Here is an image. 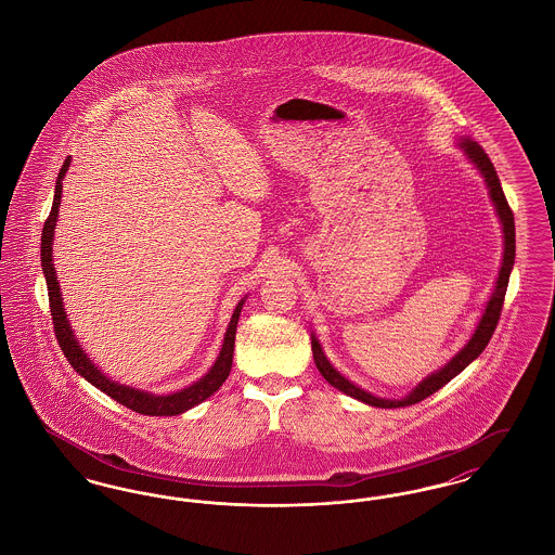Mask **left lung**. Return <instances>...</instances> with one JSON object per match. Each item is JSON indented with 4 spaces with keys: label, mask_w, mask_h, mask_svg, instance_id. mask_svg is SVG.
Masks as SVG:
<instances>
[{
    "label": "left lung",
    "mask_w": 555,
    "mask_h": 555,
    "mask_svg": "<svg viewBox=\"0 0 555 555\" xmlns=\"http://www.w3.org/2000/svg\"><path fill=\"white\" fill-rule=\"evenodd\" d=\"M460 147L464 150V154L480 170L485 183L489 186L491 202H493V206L498 210V216H500L503 227V260L502 268H500V276H498V283H495V291H493V295H491V299H489V304L485 308V314H482L478 326H476L473 339L464 345V349H460L443 369L433 372L430 376H426L423 383L410 396H405L403 399H383V397H374L369 391L356 387L351 380H347L337 370L333 369V364L326 360L322 347L318 344L317 337L312 335L314 362H317V369L320 370V374L326 378V383H331L335 389L344 391L345 396L360 399V401L374 405V408H405V405L418 403V401H423L426 397L433 396L435 391H439L443 385H448L453 376H457L462 370L466 369L473 360H476L482 353V349L491 341V337H493V333L498 328L500 317H502L503 299H505V291H507V283H509V272H512L514 258H516L514 211L507 206V199L503 195L502 183H500V177L495 172V166L491 164V159L485 154V150L473 139H462Z\"/></svg>",
    "instance_id": "1"
}]
</instances>
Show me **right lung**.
Instances as JSON below:
<instances>
[{
	"label": "right lung",
	"instance_id": "add662e5",
	"mask_svg": "<svg viewBox=\"0 0 555 555\" xmlns=\"http://www.w3.org/2000/svg\"><path fill=\"white\" fill-rule=\"evenodd\" d=\"M68 166H70V158H66V162L60 168V175H57V181H55V193H53L52 211H50V216L43 224V233H41V266H43V274H46V281H48L50 312H52L53 331H55L57 345L64 351L70 366L77 370L85 380H89L93 387L102 389L106 396L116 399L118 403L127 405L132 412L143 414V416H177V414H183L186 410H191L193 405L208 399L211 393H216L222 387V383L227 380L231 366H233L238 314H241V308H243L245 299H241L237 308H235V314L231 318L227 335H224V344H222V349H220L210 372L204 378H199L197 383H193L191 387H185V389H181L177 393H170V396H152V393H145V391L131 389L127 385H118V383L109 380L106 374H102L100 370L91 364V360L85 356V351L77 344V339L73 335V328L66 320V312H64L62 297H60L57 276H55V270H53V229H55L57 208H60V199H62V179L66 177Z\"/></svg>",
	"mask_w": 555,
	"mask_h": 555
}]
</instances>
